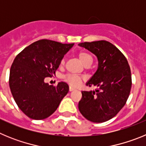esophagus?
I'll list each match as a JSON object with an SVG mask.
<instances>
[{
    "label": "esophagus",
    "instance_id": "obj_1",
    "mask_svg": "<svg viewBox=\"0 0 146 146\" xmlns=\"http://www.w3.org/2000/svg\"><path fill=\"white\" fill-rule=\"evenodd\" d=\"M74 88H73L71 87V86L69 87V91H74Z\"/></svg>",
    "mask_w": 146,
    "mask_h": 146
}]
</instances>
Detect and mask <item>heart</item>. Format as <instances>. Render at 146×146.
<instances>
[{"instance_id":"heart-1","label":"heart","mask_w":146,"mask_h":146,"mask_svg":"<svg viewBox=\"0 0 146 146\" xmlns=\"http://www.w3.org/2000/svg\"><path fill=\"white\" fill-rule=\"evenodd\" d=\"M78 57H79L80 60L86 66L91 65L93 62V58L90 54L88 52H84V51H80L78 53ZM65 58H63L60 62V66H63L65 64ZM63 80L67 83H69L71 86L73 87H77L80 85L82 81L84 80V77L82 76L76 75V74H67L63 76Z\"/></svg>"}]
</instances>
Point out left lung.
<instances>
[{
	"mask_svg": "<svg viewBox=\"0 0 146 146\" xmlns=\"http://www.w3.org/2000/svg\"><path fill=\"white\" fill-rule=\"evenodd\" d=\"M79 45L97 57V71L86 85L99 88L82 91L78 108L88 121L105 122L115 116L128 99L131 87L129 65L123 54L109 42L101 40Z\"/></svg>",
	"mask_w": 146,
	"mask_h": 146,
	"instance_id": "obj_1",
	"label": "left lung"
}]
</instances>
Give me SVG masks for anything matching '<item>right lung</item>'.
Listing matches in <instances>:
<instances>
[{"mask_svg": "<svg viewBox=\"0 0 146 146\" xmlns=\"http://www.w3.org/2000/svg\"><path fill=\"white\" fill-rule=\"evenodd\" d=\"M73 45L38 40L25 47L13 61L10 90L17 106L30 118L42 120L50 116L69 92L66 82L50 86L44 78L55 74L61 59Z\"/></svg>", "mask_w": 146, "mask_h": 146, "instance_id": "1", "label": "right lung"}]
</instances>
